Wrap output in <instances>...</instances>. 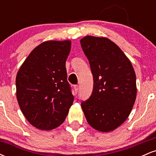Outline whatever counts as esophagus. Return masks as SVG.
Instances as JSON below:
<instances>
[{
    "mask_svg": "<svg viewBox=\"0 0 156 156\" xmlns=\"http://www.w3.org/2000/svg\"><path fill=\"white\" fill-rule=\"evenodd\" d=\"M74 89H75V92H76V93H78V90H79V86L75 85L74 86Z\"/></svg>",
    "mask_w": 156,
    "mask_h": 156,
    "instance_id": "34e87169",
    "label": "esophagus"
}]
</instances>
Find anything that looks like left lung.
<instances>
[{"instance_id":"8db88e82","label":"left lung","mask_w":156,"mask_h":156,"mask_svg":"<svg viewBox=\"0 0 156 156\" xmlns=\"http://www.w3.org/2000/svg\"><path fill=\"white\" fill-rule=\"evenodd\" d=\"M80 42L94 80L92 94L81 102V108L92 128L112 131L126 120L135 103L136 79L133 67L110 39L87 36Z\"/></svg>"}]
</instances>
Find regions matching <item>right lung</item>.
Returning <instances> with one entry per match:
<instances>
[{
	"label": "right lung",
	"instance_id": "add662e5",
	"mask_svg": "<svg viewBox=\"0 0 156 156\" xmlns=\"http://www.w3.org/2000/svg\"><path fill=\"white\" fill-rule=\"evenodd\" d=\"M70 48L69 40L44 42L31 51L17 74L20 108L39 129L52 130L62 125L73 105L65 67Z\"/></svg>",
	"mask_w": 156,
	"mask_h": 156
}]
</instances>
